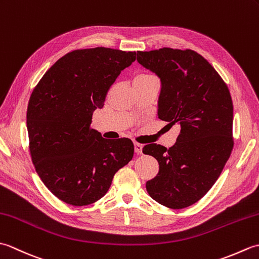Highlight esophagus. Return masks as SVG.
<instances>
[{"mask_svg": "<svg viewBox=\"0 0 259 259\" xmlns=\"http://www.w3.org/2000/svg\"><path fill=\"white\" fill-rule=\"evenodd\" d=\"M135 152L137 155H140L142 153V145L138 144V142H135Z\"/></svg>", "mask_w": 259, "mask_h": 259, "instance_id": "1", "label": "esophagus"}]
</instances>
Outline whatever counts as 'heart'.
Here are the masks:
<instances>
[{"mask_svg": "<svg viewBox=\"0 0 259 259\" xmlns=\"http://www.w3.org/2000/svg\"><path fill=\"white\" fill-rule=\"evenodd\" d=\"M153 75L151 74H148V73H142V74H139L136 76L135 80H145V79H149V78H152Z\"/></svg>", "mask_w": 259, "mask_h": 259, "instance_id": "obj_1", "label": "heart"}]
</instances>
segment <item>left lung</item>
I'll return each mask as SVG.
<instances>
[{"label": "left lung", "mask_w": 259, "mask_h": 259, "mask_svg": "<svg viewBox=\"0 0 259 259\" xmlns=\"http://www.w3.org/2000/svg\"><path fill=\"white\" fill-rule=\"evenodd\" d=\"M137 61L160 79L158 118L180 125L169 149L157 144L142 149L159 162L147 191L168 208L189 207L216 183L232 153V97L212 65L192 50L138 51Z\"/></svg>", "instance_id": "left-lung-1"}]
</instances>
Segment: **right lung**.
I'll use <instances>...</instances> for the list:
<instances>
[{"label":"right lung","instance_id":"add662e5","mask_svg":"<svg viewBox=\"0 0 259 259\" xmlns=\"http://www.w3.org/2000/svg\"><path fill=\"white\" fill-rule=\"evenodd\" d=\"M136 54L102 47L74 50L59 59L32 92L26 112L32 161L47 188L69 205L100 199L134 157L130 139H104L90 124Z\"/></svg>","mask_w":259,"mask_h":259}]
</instances>
